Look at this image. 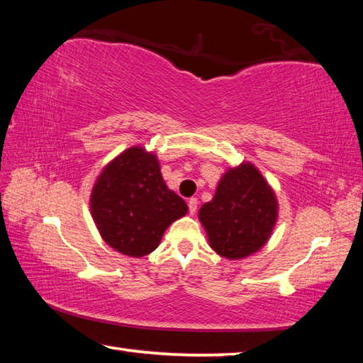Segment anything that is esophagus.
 <instances>
[{
    "label": "esophagus",
    "instance_id": "1",
    "mask_svg": "<svg viewBox=\"0 0 363 363\" xmlns=\"http://www.w3.org/2000/svg\"><path fill=\"white\" fill-rule=\"evenodd\" d=\"M196 206H199V201H196V199H190L189 200V211L192 216L196 213Z\"/></svg>",
    "mask_w": 363,
    "mask_h": 363
}]
</instances>
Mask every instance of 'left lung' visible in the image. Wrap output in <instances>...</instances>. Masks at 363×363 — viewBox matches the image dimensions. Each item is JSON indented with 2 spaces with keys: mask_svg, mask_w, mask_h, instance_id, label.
I'll return each instance as SVG.
<instances>
[{
  "mask_svg": "<svg viewBox=\"0 0 363 363\" xmlns=\"http://www.w3.org/2000/svg\"><path fill=\"white\" fill-rule=\"evenodd\" d=\"M199 219L219 256L237 261L259 251L279 220L275 190L251 162L227 168Z\"/></svg>",
  "mask_w": 363,
  "mask_h": 363,
  "instance_id": "left-lung-1",
  "label": "left lung"
}]
</instances>
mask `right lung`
<instances>
[{
  "label": "right lung",
  "instance_id": "right-lung-1",
  "mask_svg": "<svg viewBox=\"0 0 363 363\" xmlns=\"http://www.w3.org/2000/svg\"><path fill=\"white\" fill-rule=\"evenodd\" d=\"M155 152L131 145L106 164L89 195V210L102 240L131 257L150 255L189 208L164 182Z\"/></svg>",
  "mask_w": 363,
  "mask_h": 363
}]
</instances>
